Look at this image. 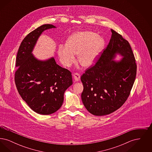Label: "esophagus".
<instances>
[{
  "mask_svg": "<svg viewBox=\"0 0 152 152\" xmlns=\"http://www.w3.org/2000/svg\"><path fill=\"white\" fill-rule=\"evenodd\" d=\"M73 79L75 81H79L80 79V76L78 73H75L73 75Z\"/></svg>",
  "mask_w": 152,
  "mask_h": 152,
  "instance_id": "obj_1",
  "label": "esophagus"
}]
</instances>
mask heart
Instances as JSON below:
<instances>
[{
  "label": "heart",
  "instance_id": "b5f03b06",
  "mask_svg": "<svg viewBox=\"0 0 152 152\" xmlns=\"http://www.w3.org/2000/svg\"><path fill=\"white\" fill-rule=\"evenodd\" d=\"M105 44V40L94 32H78L70 36L66 45L58 46V56L62 64L69 67L75 61V55H79V63L88 68L97 61Z\"/></svg>",
  "mask_w": 152,
  "mask_h": 152
}]
</instances>
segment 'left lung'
Returning a JSON list of instances; mask_svg holds the SVG:
<instances>
[{"label": "left lung", "instance_id": "8db88e82", "mask_svg": "<svg viewBox=\"0 0 152 152\" xmlns=\"http://www.w3.org/2000/svg\"><path fill=\"white\" fill-rule=\"evenodd\" d=\"M107 48L96 64L81 77L84 89L81 100L87 110L95 116L107 115L120 108L133 86L137 65L129 42L115 31ZM117 54L123 58L116 61Z\"/></svg>", "mask_w": 152, "mask_h": 152}]
</instances>
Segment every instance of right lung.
<instances>
[{
  "mask_svg": "<svg viewBox=\"0 0 152 152\" xmlns=\"http://www.w3.org/2000/svg\"><path fill=\"white\" fill-rule=\"evenodd\" d=\"M54 28L52 24H44L30 32L20 44L16 60L18 91L30 108L43 115L60 109L65 91L72 84L71 72L57 64L53 57L41 60L32 54L42 34Z\"/></svg>",
  "mask_w": 152,
  "mask_h": 152,
  "instance_id": "1",
  "label": "right lung"
}]
</instances>
